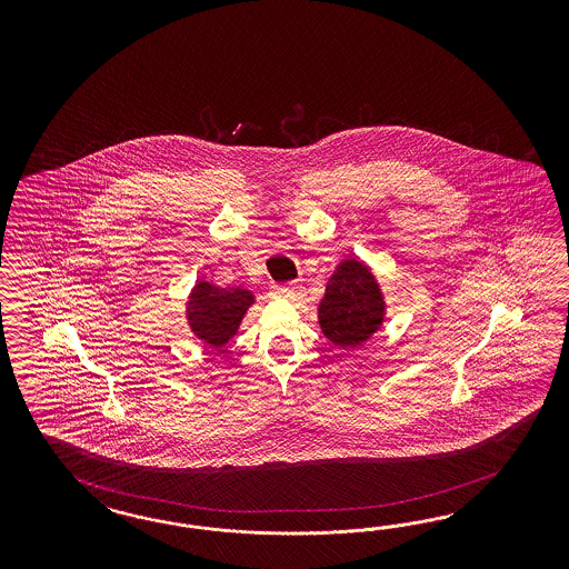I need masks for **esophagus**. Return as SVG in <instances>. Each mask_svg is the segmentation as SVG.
I'll return each mask as SVG.
<instances>
[{
	"label": "esophagus",
	"instance_id": "34e87169",
	"mask_svg": "<svg viewBox=\"0 0 569 569\" xmlns=\"http://www.w3.org/2000/svg\"><path fill=\"white\" fill-rule=\"evenodd\" d=\"M298 283H288V286H276L273 288V293H276L277 298H288V300H292L298 296Z\"/></svg>",
	"mask_w": 569,
	"mask_h": 569
}]
</instances>
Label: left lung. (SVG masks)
I'll use <instances>...</instances> for the list:
<instances>
[{
  "instance_id": "left-lung-1",
  "label": "left lung",
  "mask_w": 569,
  "mask_h": 569,
  "mask_svg": "<svg viewBox=\"0 0 569 569\" xmlns=\"http://www.w3.org/2000/svg\"><path fill=\"white\" fill-rule=\"evenodd\" d=\"M386 296L365 260L346 257L331 273L319 302V328L340 348H359L386 321Z\"/></svg>"
}]
</instances>
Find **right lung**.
<instances>
[{
	"label": "right lung",
	"mask_w": 569,
	"mask_h": 569,
	"mask_svg": "<svg viewBox=\"0 0 569 569\" xmlns=\"http://www.w3.org/2000/svg\"><path fill=\"white\" fill-rule=\"evenodd\" d=\"M254 302V293L241 286L219 288L212 281L200 279L188 296L186 319L200 342L223 350Z\"/></svg>",
	"instance_id": "add662e5"
}]
</instances>
